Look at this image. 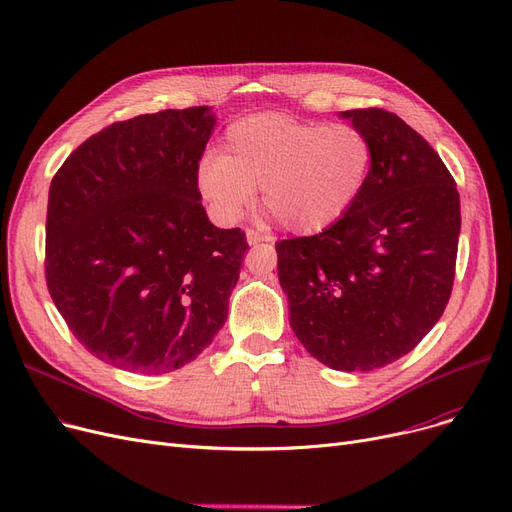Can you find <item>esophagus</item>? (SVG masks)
<instances>
[{
	"instance_id": "1",
	"label": "esophagus",
	"mask_w": 512,
	"mask_h": 512,
	"mask_svg": "<svg viewBox=\"0 0 512 512\" xmlns=\"http://www.w3.org/2000/svg\"><path fill=\"white\" fill-rule=\"evenodd\" d=\"M245 239H248V243H250V245H258V243H269V241H273L271 237H267V235H260V233H256V231H248V233H245Z\"/></svg>"
}]
</instances>
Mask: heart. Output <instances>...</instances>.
Masks as SVG:
<instances>
[{"label": "heart", "instance_id": "1", "mask_svg": "<svg viewBox=\"0 0 512 512\" xmlns=\"http://www.w3.org/2000/svg\"><path fill=\"white\" fill-rule=\"evenodd\" d=\"M372 140L351 124H317L288 113H254L227 128L222 153H206L195 170L201 199L224 224L256 201L285 229L311 235L334 227L367 189Z\"/></svg>", "mask_w": 512, "mask_h": 512}]
</instances>
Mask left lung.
Returning a JSON list of instances; mask_svg holds the SVG:
<instances>
[{"instance_id": "obj_1", "label": "left lung", "mask_w": 512, "mask_h": 512, "mask_svg": "<svg viewBox=\"0 0 512 512\" xmlns=\"http://www.w3.org/2000/svg\"><path fill=\"white\" fill-rule=\"evenodd\" d=\"M372 140L374 168L334 227L277 243L290 325L317 361L370 372L433 330L452 294L460 195L437 151L395 113L342 111Z\"/></svg>"}]
</instances>
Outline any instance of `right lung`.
Segmentation results:
<instances>
[{
	"mask_svg": "<svg viewBox=\"0 0 512 512\" xmlns=\"http://www.w3.org/2000/svg\"><path fill=\"white\" fill-rule=\"evenodd\" d=\"M214 126L210 107L117 121L52 178L50 296L73 336L119 370H178L227 321L248 241L201 206L195 170Z\"/></svg>",
	"mask_w": 512,
	"mask_h": 512,
	"instance_id": "obj_1",
	"label": "right lung"
}]
</instances>
